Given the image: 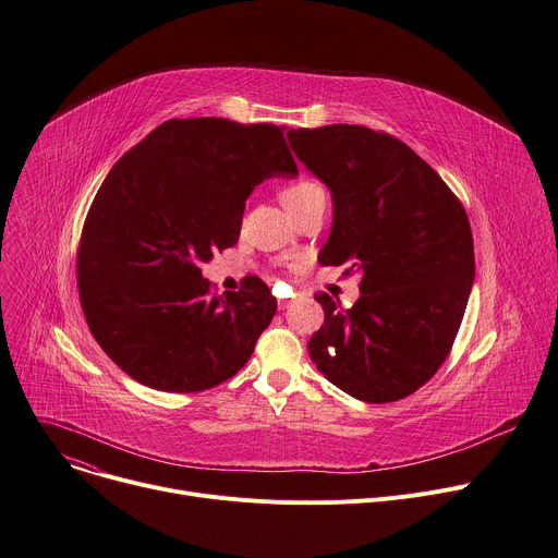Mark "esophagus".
Segmentation results:
<instances>
[{"instance_id": "34e87169", "label": "esophagus", "mask_w": 558, "mask_h": 558, "mask_svg": "<svg viewBox=\"0 0 558 558\" xmlns=\"http://www.w3.org/2000/svg\"><path fill=\"white\" fill-rule=\"evenodd\" d=\"M291 303H293V299H280L278 301V310H287Z\"/></svg>"}]
</instances>
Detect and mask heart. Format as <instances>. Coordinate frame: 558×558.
I'll return each instance as SVG.
<instances>
[{"label": "heart", "mask_w": 558, "mask_h": 558, "mask_svg": "<svg viewBox=\"0 0 558 558\" xmlns=\"http://www.w3.org/2000/svg\"><path fill=\"white\" fill-rule=\"evenodd\" d=\"M314 189H318V185H316L314 181H299V183H291V185H287V189H282L280 199H282L284 208H289V206H293L295 202H301V199H303L307 193H312Z\"/></svg>", "instance_id": "b5f03b06"}]
</instances>
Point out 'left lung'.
I'll return each instance as SVG.
<instances>
[{"instance_id": "8db88e82", "label": "left lung", "mask_w": 558, "mask_h": 558, "mask_svg": "<svg viewBox=\"0 0 558 558\" xmlns=\"http://www.w3.org/2000/svg\"><path fill=\"white\" fill-rule=\"evenodd\" d=\"M287 138L331 193L318 263L361 276L352 310L316 293L325 323L310 356L354 399L408 397L437 373L460 329L475 278L469 217L441 177L390 134L339 123Z\"/></svg>"}]
</instances>
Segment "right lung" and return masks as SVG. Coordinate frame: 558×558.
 Masks as SVG:
<instances>
[{
    "label": "right lung",
    "instance_id": "right-lung-1",
    "mask_svg": "<svg viewBox=\"0 0 558 558\" xmlns=\"http://www.w3.org/2000/svg\"><path fill=\"white\" fill-rule=\"evenodd\" d=\"M284 128L166 121L111 168L78 251L87 325L134 381L199 392L231 379L276 314L269 287L210 295L202 265L238 242L255 185L299 177Z\"/></svg>",
    "mask_w": 558,
    "mask_h": 558
}]
</instances>
